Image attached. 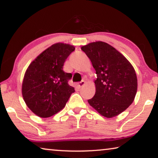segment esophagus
I'll use <instances>...</instances> for the list:
<instances>
[{
	"label": "esophagus",
	"instance_id": "1",
	"mask_svg": "<svg viewBox=\"0 0 158 158\" xmlns=\"http://www.w3.org/2000/svg\"><path fill=\"white\" fill-rule=\"evenodd\" d=\"M84 85H85V81H80L79 83L78 84V86L79 87V88H81V87H83Z\"/></svg>",
	"mask_w": 158,
	"mask_h": 158
}]
</instances>
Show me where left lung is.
Segmentation results:
<instances>
[{
	"instance_id": "obj_1",
	"label": "left lung",
	"mask_w": 158,
	"mask_h": 158,
	"mask_svg": "<svg viewBox=\"0 0 158 158\" xmlns=\"http://www.w3.org/2000/svg\"><path fill=\"white\" fill-rule=\"evenodd\" d=\"M81 50L96 70V93L88 100L91 106L106 118L121 114L131 105L138 89L135 69L129 61L104 42H91Z\"/></svg>"
}]
</instances>
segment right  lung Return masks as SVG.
I'll list each match as a JSON object with an SVG mask.
<instances>
[{"label": "right lung", "instance_id": "right-lung-1", "mask_svg": "<svg viewBox=\"0 0 158 158\" xmlns=\"http://www.w3.org/2000/svg\"><path fill=\"white\" fill-rule=\"evenodd\" d=\"M74 49L69 44H54L37 56L25 72L23 99L39 117L48 118L60 111L75 91L68 84L72 74L63 71L65 60Z\"/></svg>", "mask_w": 158, "mask_h": 158}]
</instances>
